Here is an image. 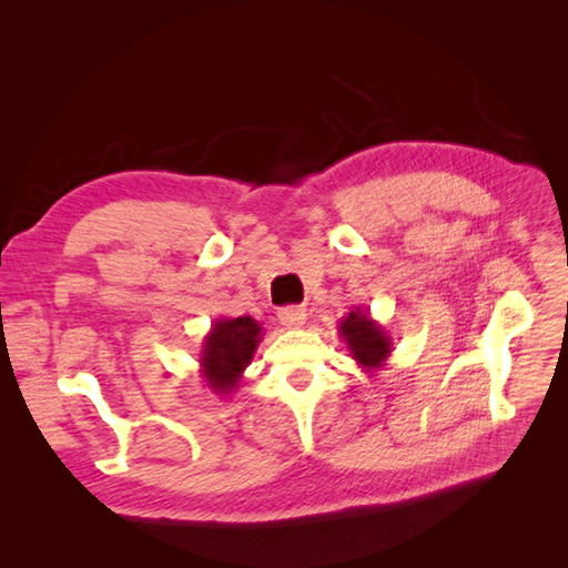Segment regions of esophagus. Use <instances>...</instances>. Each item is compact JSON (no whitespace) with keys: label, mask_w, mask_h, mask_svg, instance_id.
I'll list each match as a JSON object with an SVG mask.
<instances>
[{"label":"esophagus","mask_w":568,"mask_h":568,"mask_svg":"<svg viewBox=\"0 0 568 568\" xmlns=\"http://www.w3.org/2000/svg\"><path fill=\"white\" fill-rule=\"evenodd\" d=\"M307 320V311L301 305H291V307H282L280 311V322L284 329H301Z\"/></svg>","instance_id":"34e87169"}]
</instances>
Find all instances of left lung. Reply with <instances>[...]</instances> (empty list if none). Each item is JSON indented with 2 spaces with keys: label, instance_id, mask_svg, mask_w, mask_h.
Instances as JSON below:
<instances>
[{
  "label": "left lung",
  "instance_id": "8db88e82",
  "mask_svg": "<svg viewBox=\"0 0 568 568\" xmlns=\"http://www.w3.org/2000/svg\"><path fill=\"white\" fill-rule=\"evenodd\" d=\"M338 336L346 343L357 367H363L367 374L382 369L393 353V338L386 326L376 322L369 311H359V307L338 322Z\"/></svg>",
  "mask_w": 568,
  "mask_h": 568
}]
</instances>
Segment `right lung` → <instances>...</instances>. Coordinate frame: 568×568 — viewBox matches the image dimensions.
I'll return each mask as SVG.
<instances>
[{
  "instance_id": "right-lung-1",
  "label": "right lung",
  "mask_w": 568,
  "mask_h": 568,
  "mask_svg": "<svg viewBox=\"0 0 568 568\" xmlns=\"http://www.w3.org/2000/svg\"><path fill=\"white\" fill-rule=\"evenodd\" d=\"M263 341V326L253 317H217L201 343V376L215 395H230Z\"/></svg>"
}]
</instances>
